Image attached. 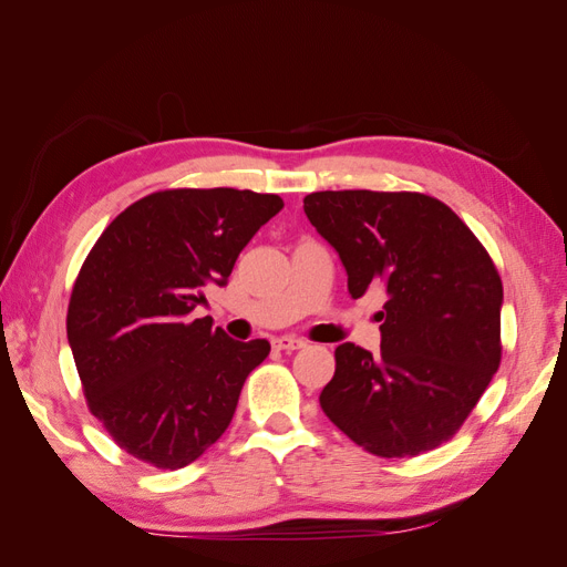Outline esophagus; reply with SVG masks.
I'll use <instances>...</instances> for the list:
<instances>
[{
  "label": "esophagus",
  "instance_id": "obj_1",
  "mask_svg": "<svg viewBox=\"0 0 567 567\" xmlns=\"http://www.w3.org/2000/svg\"><path fill=\"white\" fill-rule=\"evenodd\" d=\"M274 348H277V350H284V352H293V350L305 348V340L293 338V336H281V338L274 340Z\"/></svg>",
  "mask_w": 567,
  "mask_h": 567
}]
</instances>
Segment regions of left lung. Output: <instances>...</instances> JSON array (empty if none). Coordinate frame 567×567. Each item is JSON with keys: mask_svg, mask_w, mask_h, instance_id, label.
<instances>
[{"mask_svg": "<svg viewBox=\"0 0 567 567\" xmlns=\"http://www.w3.org/2000/svg\"><path fill=\"white\" fill-rule=\"evenodd\" d=\"M305 215L340 255L348 290L383 288L381 354L342 342L319 394L359 447L404 458L447 442L502 362L504 288L492 257L442 200L411 192H317Z\"/></svg>", "mask_w": 567, "mask_h": 567, "instance_id": "8db88e82", "label": "left lung"}]
</instances>
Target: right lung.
Instances as JSON below:
<instances>
[{
	"label": "right lung",
	"mask_w": 567,
	"mask_h": 567,
	"mask_svg": "<svg viewBox=\"0 0 567 567\" xmlns=\"http://www.w3.org/2000/svg\"><path fill=\"white\" fill-rule=\"evenodd\" d=\"M284 208L274 194L169 188L99 236L68 305V342L90 411L134 458L177 471L227 431L269 342L194 319L238 252Z\"/></svg>",
	"instance_id": "obj_1"
}]
</instances>
